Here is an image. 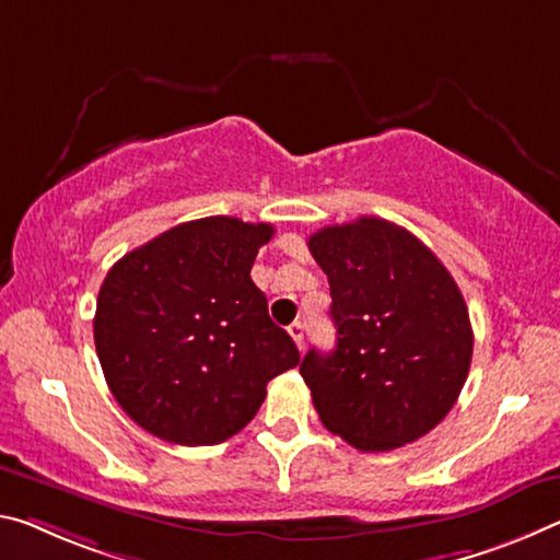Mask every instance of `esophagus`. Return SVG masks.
I'll list each match as a JSON object with an SVG mask.
<instances>
[{
	"instance_id": "obj_1",
	"label": "esophagus",
	"mask_w": 560,
	"mask_h": 560,
	"mask_svg": "<svg viewBox=\"0 0 560 560\" xmlns=\"http://www.w3.org/2000/svg\"><path fill=\"white\" fill-rule=\"evenodd\" d=\"M304 331H306V326L301 322H294L289 326V334H291V339H294V343L299 346V351H304Z\"/></svg>"
}]
</instances>
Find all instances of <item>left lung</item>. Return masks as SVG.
<instances>
[{
  "label": "left lung",
  "instance_id": "8db88e82",
  "mask_svg": "<svg viewBox=\"0 0 560 560\" xmlns=\"http://www.w3.org/2000/svg\"><path fill=\"white\" fill-rule=\"evenodd\" d=\"M308 252L331 287L336 346L312 349L301 376L318 419L359 451H392L429 433L466 384L474 331L446 266L378 217L324 226Z\"/></svg>",
  "mask_w": 560,
  "mask_h": 560
}]
</instances>
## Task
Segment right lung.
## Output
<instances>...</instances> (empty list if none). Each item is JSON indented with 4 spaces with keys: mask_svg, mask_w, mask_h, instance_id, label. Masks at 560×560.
Returning a JSON list of instances; mask_svg holds the SVG:
<instances>
[{
    "mask_svg": "<svg viewBox=\"0 0 560 560\" xmlns=\"http://www.w3.org/2000/svg\"><path fill=\"white\" fill-rule=\"evenodd\" d=\"M271 224L186 221L124 254L100 289L94 343L114 398L141 429L214 446L254 419L266 384L299 363L252 281Z\"/></svg>",
    "mask_w": 560,
    "mask_h": 560,
    "instance_id": "right-lung-1",
    "label": "right lung"
}]
</instances>
